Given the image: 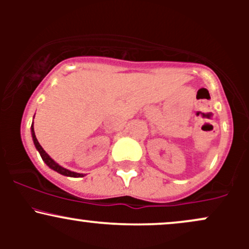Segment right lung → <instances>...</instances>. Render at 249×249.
<instances>
[{"instance_id": "add662e5", "label": "right lung", "mask_w": 249, "mask_h": 249, "mask_svg": "<svg viewBox=\"0 0 249 249\" xmlns=\"http://www.w3.org/2000/svg\"><path fill=\"white\" fill-rule=\"evenodd\" d=\"M31 136H33V141H34V144H35V146L37 148V151H38L39 154H41L43 161L45 162V164L49 166L51 170L56 171V172H58L59 174H63V176H67V177H72V178H81V177H84V174L82 173H77V172H72V171L70 170H67V168L62 167L61 165H58L57 162L53 160V159L50 158V156L45 152L44 150H43V147L39 145L38 141H37L36 136H35V131H34V123L33 125H31Z\"/></svg>"}]
</instances>
